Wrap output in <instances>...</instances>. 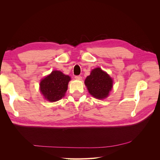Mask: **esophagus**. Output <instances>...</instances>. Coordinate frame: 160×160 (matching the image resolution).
<instances>
[{"mask_svg": "<svg viewBox=\"0 0 160 160\" xmlns=\"http://www.w3.org/2000/svg\"><path fill=\"white\" fill-rule=\"evenodd\" d=\"M75 78L77 80H81L82 79V77L80 76V75H75Z\"/></svg>", "mask_w": 160, "mask_h": 160, "instance_id": "34e87169", "label": "esophagus"}]
</instances>
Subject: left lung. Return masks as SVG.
Listing matches in <instances>:
<instances>
[{
	"instance_id": "left-lung-1",
	"label": "left lung",
	"mask_w": 160,
	"mask_h": 160,
	"mask_svg": "<svg viewBox=\"0 0 160 160\" xmlns=\"http://www.w3.org/2000/svg\"><path fill=\"white\" fill-rule=\"evenodd\" d=\"M85 84L89 93L97 99L107 98L113 85V80L109 75L100 68H95L88 76Z\"/></svg>"
}]
</instances>
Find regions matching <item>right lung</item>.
Here are the masks:
<instances>
[{
	"instance_id": "right-lung-1",
	"label": "right lung",
	"mask_w": 160,
	"mask_h": 160,
	"mask_svg": "<svg viewBox=\"0 0 160 160\" xmlns=\"http://www.w3.org/2000/svg\"><path fill=\"white\" fill-rule=\"evenodd\" d=\"M70 77L59 71H53L45 77L40 83V89L42 95L48 101H57L64 97L68 88Z\"/></svg>"
}]
</instances>
